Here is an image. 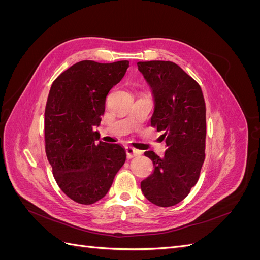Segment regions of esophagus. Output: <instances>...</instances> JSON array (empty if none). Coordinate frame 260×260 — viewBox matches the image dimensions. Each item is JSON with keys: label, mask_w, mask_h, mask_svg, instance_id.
<instances>
[{"label": "esophagus", "mask_w": 260, "mask_h": 260, "mask_svg": "<svg viewBox=\"0 0 260 260\" xmlns=\"http://www.w3.org/2000/svg\"><path fill=\"white\" fill-rule=\"evenodd\" d=\"M125 153H127L128 158H133V157L141 155V152L139 151V149L132 147V146H127V147H125Z\"/></svg>", "instance_id": "1"}]
</instances>
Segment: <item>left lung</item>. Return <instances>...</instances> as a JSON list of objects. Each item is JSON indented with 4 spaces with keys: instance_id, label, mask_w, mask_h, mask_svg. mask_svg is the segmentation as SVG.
Here are the masks:
<instances>
[{
    "instance_id": "obj_1",
    "label": "left lung",
    "mask_w": 260,
    "mask_h": 260,
    "mask_svg": "<svg viewBox=\"0 0 260 260\" xmlns=\"http://www.w3.org/2000/svg\"><path fill=\"white\" fill-rule=\"evenodd\" d=\"M138 69L154 98L151 123L164 131L167 146L164 157L144 153L155 168L141 182V190L157 206H174L198 182L205 159V101L200 84L175 62L139 61Z\"/></svg>"
}]
</instances>
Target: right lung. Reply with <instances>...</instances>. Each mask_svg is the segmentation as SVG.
I'll use <instances>...</instances> for the list:
<instances>
[{"label":"right lung","mask_w":260,"mask_h":260,"mask_svg":"<svg viewBox=\"0 0 260 260\" xmlns=\"http://www.w3.org/2000/svg\"><path fill=\"white\" fill-rule=\"evenodd\" d=\"M128 60H81L54 80L44 113L45 153L60 190L90 205L103 199L125 161L119 144L98 141L105 100L123 78Z\"/></svg>","instance_id":"1"}]
</instances>
